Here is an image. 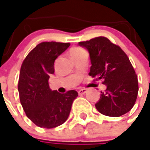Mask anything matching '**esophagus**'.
Returning a JSON list of instances; mask_svg holds the SVG:
<instances>
[{"mask_svg":"<svg viewBox=\"0 0 150 150\" xmlns=\"http://www.w3.org/2000/svg\"><path fill=\"white\" fill-rule=\"evenodd\" d=\"M86 92V89H80L78 91V93L79 95H83Z\"/></svg>","mask_w":150,"mask_h":150,"instance_id":"1","label":"esophagus"}]
</instances>
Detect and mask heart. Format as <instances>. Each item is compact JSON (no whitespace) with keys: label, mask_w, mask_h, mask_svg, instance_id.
Masks as SVG:
<instances>
[{"label":"heart","mask_w":150,"mask_h":150,"mask_svg":"<svg viewBox=\"0 0 150 150\" xmlns=\"http://www.w3.org/2000/svg\"><path fill=\"white\" fill-rule=\"evenodd\" d=\"M82 51H83V49H82V48H79V47H75V48H73V49L71 51L70 54H74V53L79 52H82Z\"/></svg>","instance_id":"1"}]
</instances>
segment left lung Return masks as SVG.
Segmentation results:
<instances>
[{
	"label": "left lung",
	"mask_w": 150,
	"mask_h": 150,
	"mask_svg": "<svg viewBox=\"0 0 150 150\" xmlns=\"http://www.w3.org/2000/svg\"><path fill=\"white\" fill-rule=\"evenodd\" d=\"M90 55L89 75L103 79L106 86L101 91L96 109L106 116L120 117L133 108L138 93V81L128 56L120 47L104 36L79 43Z\"/></svg>",
	"instance_id": "1"
}]
</instances>
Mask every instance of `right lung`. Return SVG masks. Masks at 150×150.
<instances>
[{"label": "right lung", "instance_id": "right-lung-1", "mask_svg": "<svg viewBox=\"0 0 150 150\" xmlns=\"http://www.w3.org/2000/svg\"><path fill=\"white\" fill-rule=\"evenodd\" d=\"M69 46V43L42 42L23 61L18 82L20 100L27 117L39 127L52 129L65 122L78 96L74 90L65 94L52 91L48 84L55 72V60Z\"/></svg>", "mask_w": 150, "mask_h": 150}]
</instances>
